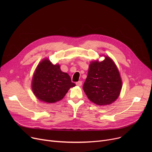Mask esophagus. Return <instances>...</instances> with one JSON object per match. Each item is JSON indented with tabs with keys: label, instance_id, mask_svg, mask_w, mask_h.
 <instances>
[{
	"label": "esophagus",
	"instance_id": "34e87169",
	"mask_svg": "<svg viewBox=\"0 0 152 152\" xmlns=\"http://www.w3.org/2000/svg\"><path fill=\"white\" fill-rule=\"evenodd\" d=\"M76 84L77 86H82V81H78V82L76 83Z\"/></svg>",
	"mask_w": 152,
	"mask_h": 152
}]
</instances>
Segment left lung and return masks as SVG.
<instances>
[{"instance_id": "obj_1", "label": "left lung", "mask_w": 152, "mask_h": 152, "mask_svg": "<svg viewBox=\"0 0 152 152\" xmlns=\"http://www.w3.org/2000/svg\"><path fill=\"white\" fill-rule=\"evenodd\" d=\"M100 62L92 61L83 90L88 99L98 105H110L119 97L122 81L114 61L109 57Z\"/></svg>"}]
</instances>
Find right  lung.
Listing matches in <instances>:
<instances>
[{"label":"right lung","mask_w":152,"mask_h":152,"mask_svg":"<svg viewBox=\"0 0 152 152\" xmlns=\"http://www.w3.org/2000/svg\"><path fill=\"white\" fill-rule=\"evenodd\" d=\"M75 86L68 74L61 71L59 65H53L47 58L37 65L32 81L35 96L39 100L52 103L61 100Z\"/></svg>","instance_id":"right-lung-1"}]
</instances>
